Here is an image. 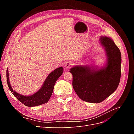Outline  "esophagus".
<instances>
[{
    "label": "esophagus",
    "instance_id": "obj_1",
    "mask_svg": "<svg viewBox=\"0 0 134 134\" xmlns=\"http://www.w3.org/2000/svg\"><path fill=\"white\" fill-rule=\"evenodd\" d=\"M72 64L71 62H67L64 63V67H65V68L67 69L70 68L72 66Z\"/></svg>",
    "mask_w": 134,
    "mask_h": 134
}]
</instances>
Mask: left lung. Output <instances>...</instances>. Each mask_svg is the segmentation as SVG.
I'll return each instance as SVG.
<instances>
[{
	"mask_svg": "<svg viewBox=\"0 0 134 134\" xmlns=\"http://www.w3.org/2000/svg\"><path fill=\"white\" fill-rule=\"evenodd\" d=\"M100 45L105 50L106 63L101 68L92 65L72 67V87L79 98L87 102L100 103L119 86L121 78V55L111 38L102 36Z\"/></svg>",
	"mask_w": 134,
	"mask_h": 134,
	"instance_id": "left-lung-1",
	"label": "left lung"
}]
</instances>
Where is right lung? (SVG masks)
I'll use <instances>...</instances> for the list:
<instances>
[{
    "label": "right lung",
    "mask_w": 134,
    "mask_h": 134,
    "mask_svg": "<svg viewBox=\"0 0 134 134\" xmlns=\"http://www.w3.org/2000/svg\"><path fill=\"white\" fill-rule=\"evenodd\" d=\"M63 72V68L59 67L49 74L43 83L41 88L30 96H23L12 89L9 82L8 69L7 70V84L10 92L16 98L28 107H35L47 103L50 99L54 90L55 84Z\"/></svg>",
    "instance_id": "obj_1"
}]
</instances>
